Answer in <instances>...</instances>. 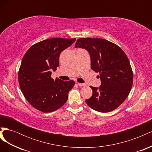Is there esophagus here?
Returning a JSON list of instances; mask_svg holds the SVG:
<instances>
[{"instance_id":"34e87169","label":"esophagus","mask_w":152,"mask_h":152,"mask_svg":"<svg viewBox=\"0 0 152 152\" xmlns=\"http://www.w3.org/2000/svg\"><path fill=\"white\" fill-rule=\"evenodd\" d=\"M77 84H78V85H79V86H85L86 84H82V83H79V82H77Z\"/></svg>"}]
</instances>
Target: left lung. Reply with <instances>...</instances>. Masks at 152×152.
<instances>
[{"instance_id":"left-lung-1","label":"left lung","mask_w":152,"mask_h":152,"mask_svg":"<svg viewBox=\"0 0 152 152\" xmlns=\"http://www.w3.org/2000/svg\"><path fill=\"white\" fill-rule=\"evenodd\" d=\"M75 47L88 50L92 70L99 73L102 80L99 88L90 86L93 95L86 100L87 104L103 113L118 108L129 94L133 83V72L126 53L115 44L100 38L79 39Z\"/></svg>"}]
</instances>
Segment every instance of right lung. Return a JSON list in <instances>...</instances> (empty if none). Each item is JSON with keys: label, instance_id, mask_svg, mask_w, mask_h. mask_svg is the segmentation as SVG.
Listing matches in <instances>:
<instances>
[{"label": "right lung", "instance_id": "add662e5", "mask_svg": "<svg viewBox=\"0 0 152 152\" xmlns=\"http://www.w3.org/2000/svg\"><path fill=\"white\" fill-rule=\"evenodd\" d=\"M76 39L52 38L34 44L22 59L18 72L20 89L28 103L39 111L49 113L65 104L73 80L63 81L51 78L57 70L59 57Z\"/></svg>", "mask_w": 152, "mask_h": 152}]
</instances>
